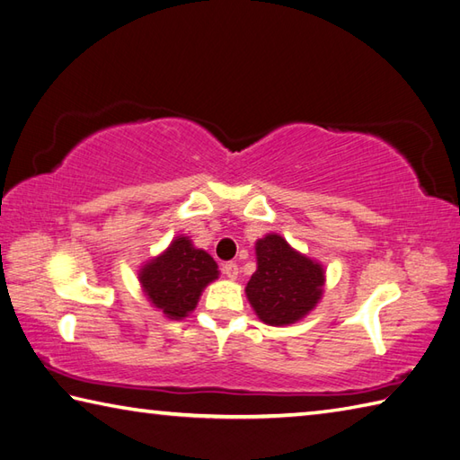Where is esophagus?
I'll return each instance as SVG.
<instances>
[{
    "mask_svg": "<svg viewBox=\"0 0 460 460\" xmlns=\"http://www.w3.org/2000/svg\"><path fill=\"white\" fill-rule=\"evenodd\" d=\"M223 275L227 277V279H231V280H237V277H239L237 262H225V265H223Z\"/></svg>",
    "mask_w": 460,
    "mask_h": 460,
    "instance_id": "esophagus-1",
    "label": "esophagus"
}]
</instances>
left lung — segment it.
I'll use <instances>...</instances> for the list:
<instances>
[{"instance_id":"8db88e82","label":"left lung","mask_w":460,"mask_h":460,"mask_svg":"<svg viewBox=\"0 0 460 460\" xmlns=\"http://www.w3.org/2000/svg\"><path fill=\"white\" fill-rule=\"evenodd\" d=\"M255 252L257 270L245 287L249 305L269 326L296 324L324 295V267L292 249L279 233L259 239Z\"/></svg>"}]
</instances>
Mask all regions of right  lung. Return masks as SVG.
I'll return each mask as SVG.
<instances>
[{
    "mask_svg": "<svg viewBox=\"0 0 460 460\" xmlns=\"http://www.w3.org/2000/svg\"><path fill=\"white\" fill-rule=\"evenodd\" d=\"M219 279L217 262L190 237H173L158 257L146 261L138 280L150 305L165 318L181 320L195 310L203 288Z\"/></svg>",
    "mask_w": 460,
    "mask_h": 460,
    "instance_id": "right-lung-1",
    "label": "right lung"
}]
</instances>
